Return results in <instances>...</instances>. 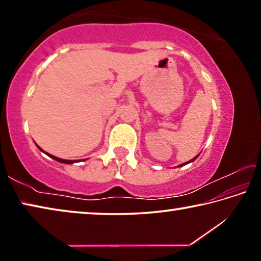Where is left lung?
<instances>
[{
  "label": "left lung",
  "instance_id": "obj_1",
  "mask_svg": "<svg viewBox=\"0 0 261 261\" xmlns=\"http://www.w3.org/2000/svg\"><path fill=\"white\" fill-rule=\"evenodd\" d=\"M198 156V155H197ZM197 156L196 158H193L192 159V160H190V161H188V162H185V163H182V165H180L179 167H182V166H185V165H187V163H189V162H192V161H194V160H196V159H197Z\"/></svg>",
  "mask_w": 261,
  "mask_h": 261
}]
</instances>
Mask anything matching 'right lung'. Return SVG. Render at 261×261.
<instances>
[{"label":"right lung","mask_w":261,"mask_h":261,"mask_svg":"<svg viewBox=\"0 0 261 261\" xmlns=\"http://www.w3.org/2000/svg\"><path fill=\"white\" fill-rule=\"evenodd\" d=\"M40 148V147H39ZM41 149V148H40ZM42 151V149H41ZM47 155H49L50 158H53L54 159V160H56V161H59V162H62V163H73V162H76V161H73V160H64V159H60V158H56V156H54V155H51V154H48L47 153Z\"/></svg>","instance_id":"obj_1"}]
</instances>
